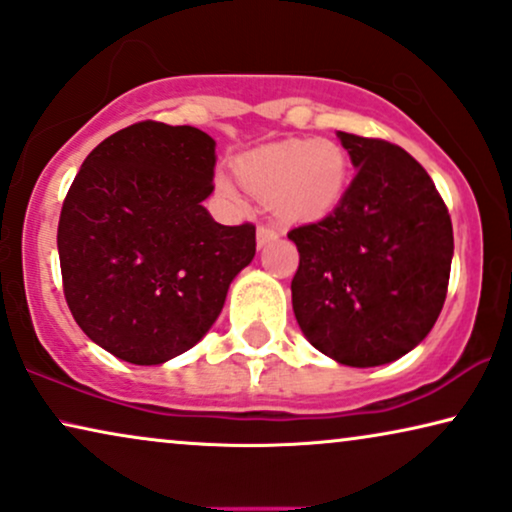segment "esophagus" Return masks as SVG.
<instances>
[{"label":"esophagus","mask_w":512,"mask_h":512,"mask_svg":"<svg viewBox=\"0 0 512 512\" xmlns=\"http://www.w3.org/2000/svg\"><path fill=\"white\" fill-rule=\"evenodd\" d=\"M276 238V229L274 227H267V224H262V227H257V245L264 248L269 241H274Z\"/></svg>","instance_id":"34e87169"}]
</instances>
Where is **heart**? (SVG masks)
Listing matches in <instances>:
<instances>
[{
    "mask_svg": "<svg viewBox=\"0 0 512 512\" xmlns=\"http://www.w3.org/2000/svg\"><path fill=\"white\" fill-rule=\"evenodd\" d=\"M238 182L264 203H276L290 217L330 213L342 199L349 163L330 140H283L238 156ZM217 189L236 199V189L220 177Z\"/></svg>",
    "mask_w": 512,
    "mask_h": 512,
    "instance_id": "b5f03b06",
    "label": "heart"
}]
</instances>
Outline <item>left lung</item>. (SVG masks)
Instances as JSON below:
<instances>
[{"instance_id": "1", "label": "left lung", "mask_w": 512, "mask_h": 512, "mask_svg": "<svg viewBox=\"0 0 512 512\" xmlns=\"http://www.w3.org/2000/svg\"><path fill=\"white\" fill-rule=\"evenodd\" d=\"M358 168L337 208L288 234L292 309L311 346L351 367L410 353L438 320L454 255L431 175L403 147L337 131Z\"/></svg>"}]
</instances>
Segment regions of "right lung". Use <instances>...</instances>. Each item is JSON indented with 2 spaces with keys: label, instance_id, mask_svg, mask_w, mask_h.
Here are the masks:
<instances>
[{
  "label": "right lung",
  "instance_id": "right-lung-1",
  "mask_svg": "<svg viewBox=\"0 0 512 512\" xmlns=\"http://www.w3.org/2000/svg\"><path fill=\"white\" fill-rule=\"evenodd\" d=\"M215 140L140 121L102 140L74 177L58 222L67 306L86 337L133 365L192 349L255 257V227L217 224Z\"/></svg>",
  "mask_w": 512,
  "mask_h": 512
}]
</instances>
